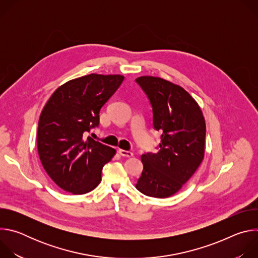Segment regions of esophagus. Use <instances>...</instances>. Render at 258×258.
I'll return each instance as SVG.
<instances>
[{
    "label": "esophagus",
    "instance_id": "esophagus-1",
    "mask_svg": "<svg viewBox=\"0 0 258 258\" xmlns=\"http://www.w3.org/2000/svg\"><path fill=\"white\" fill-rule=\"evenodd\" d=\"M118 153L123 156V157H132L133 156V152L131 151H126V150H122V149H119L118 150Z\"/></svg>",
    "mask_w": 258,
    "mask_h": 258
}]
</instances>
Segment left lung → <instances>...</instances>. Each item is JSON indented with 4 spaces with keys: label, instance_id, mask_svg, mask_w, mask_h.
<instances>
[{
    "label": "left lung",
    "instance_id": "8db88e82",
    "mask_svg": "<svg viewBox=\"0 0 258 258\" xmlns=\"http://www.w3.org/2000/svg\"><path fill=\"white\" fill-rule=\"evenodd\" d=\"M136 83L149 99L153 127L161 133L158 152L141 156L143 171L136 188L144 195L166 198L194 174L204 157L206 126L201 109L181 87L154 77Z\"/></svg>",
    "mask_w": 258,
    "mask_h": 258
}]
</instances>
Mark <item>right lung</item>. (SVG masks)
<instances>
[{
	"label": "right lung",
	"instance_id": "right-lung-1",
	"mask_svg": "<svg viewBox=\"0 0 258 258\" xmlns=\"http://www.w3.org/2000/svg\"><path fill=\"white\" fill-rule=\"evenodd\" d=\"M124 77L92 75L59 87L45 105L38 126L41 162L57 186L86 194L101 181L103 166L115 150L87 134L99 126L100 110Z\"/></svg>",
	"mask_w": 258,
	"mask_h": 258
}]
</instances>
